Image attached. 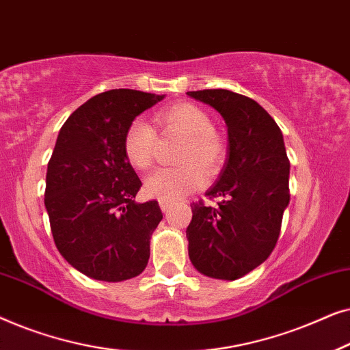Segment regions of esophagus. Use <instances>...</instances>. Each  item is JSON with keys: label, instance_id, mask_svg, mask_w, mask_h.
<instances>
[{"label": "esophagus", "instance_id": "1", "mask_svg": "<svg viewBox=\"0 0 350 350\" xmlns=\"http://www.w3.org/2000/svg\"><path fill=\"white\" fill-rule=\"evenodd\" d=\"M162 212H169V210L174 207V202H167V200H161L159 202Z\"/></svg>", "mask_w": 350, "mask_h": 350}]
</instances>
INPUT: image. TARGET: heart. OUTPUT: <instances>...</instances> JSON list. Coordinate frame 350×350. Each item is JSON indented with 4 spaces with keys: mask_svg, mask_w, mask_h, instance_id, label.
I'll return each instance as SVG.
<instances>
[{
    "mask_svg": "<svg viewBox=\"0 0 350 350\" xmlns=\"http://www.w3.org/2000/svg\"><path fill=\"white\" fill-rule=\"evenodd\" d=\"M156 122L165 132L185 137L176 154V162L181 165L156 170L145 181V193L150 198L172 202L202 188L204 172L212 175L219 170L226 156V146L213 129L210 114L194 103L170 105L156 114ZM156 145V132L150 124L143 119L129 124L122 138V150L133 169L146 170L151 167Z\"/></svg>",
    "mask_w": 350,
    "mask_h": 350,
    "instance_id": "heart-1",
    "label": "heart"
}]
</instances>
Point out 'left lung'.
<instances>
[{
  "label": "left lung",
  "mask_w": 350,
  "mask_h": 350,
  "mask_svg": "<svg viewBox=\"0 0 350 350\" xmlns=\"http://www.w3.org/2000/svg\"><path fill=\"white\" fill-rule=\"evenodd\" d=\"M221 114L228 127V156L207 193L221 198L217 207L193 204L188 255L200 274L241 279L267 260L280 234L290 202L282 131L261 105L226 89L188 92Z\"/></svg>",
  "instance_id": "obj_1"
}]
</instances>
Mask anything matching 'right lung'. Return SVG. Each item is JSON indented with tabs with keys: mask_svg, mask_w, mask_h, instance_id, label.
Returning <instances> with one entry per match:
<instances>
[{
	"mask_svg": "<svg viewBox=\"0 0 350 350\" xmlns=\"http://www.w3.org/2000/svg\"><path fill=\"white\" fill-rule=\"evenodd\" d=\"M165 95L132 89L98 94L62 126L47 164L44 205L60 255L95 280L140 275L162 219L157 200L138 204L142 181L124 156L133 119Z\"/></svg>",
	"mask_w": 350,
	"mask_h": 350,
	"instance_id": "right-lung-1",
	"label": "right lung"
}]
</instances>
